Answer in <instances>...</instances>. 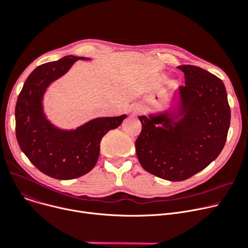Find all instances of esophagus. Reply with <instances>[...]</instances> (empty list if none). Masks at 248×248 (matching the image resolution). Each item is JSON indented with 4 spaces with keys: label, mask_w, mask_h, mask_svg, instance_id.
<instances>
[{
    "label": "esophagus",
    "mask_w": 248,
    "mask_h": 248,
    "mask_svg": "<svg viewBox=\"0 0 248 248\" xmlns=\"http://www.w3.org/2000/svg\"><path fill=\"white\" fill-rule=\"evenodd\" d=\"M134 112H135V114H138V113H140V112H141V108H136Z\"/></svg>",
    "instance_id": "34e87169"
}]
</instances>
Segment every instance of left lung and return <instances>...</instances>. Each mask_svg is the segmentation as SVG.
I'll return each instance as SVG.
<instances>
[{
	"instance_id": "obj_1",
	"label": "left lung",
	"mask_w": 248,
	"mask_h": 248,
	"mask_svg": "<svg viewBox=\"0 0 248 248\" xmlns=\"http://www.w3.org/2000/svg\"><path fill=\"white\" fill-rule=\"evenodd\" d=\"M179 87L168 110L139 116L135 147L143 169L169 181H183L207 167L222 151L230 125L223 82L192 65L178 67Z\"/></svg>"
}]
</instances>
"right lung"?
<instances>
[{"mask_svg":"<svg viewBox=\"0 0 248 248\" xmlns=\"http://www.w3.org/2000/svg\"><path fill=\"white\" fill-rule=\"evenodd\" d=\"M78 60L90 58L70 55L37 67L24 83L15 110L21 150L41 172L55 179H74L91 171L99 158L102 138L127 117L125 114L99 117L71 130L58 128L47 119L44 94Z\"/></svg>","mask_w":248,"mask_h":248,"instance_id":"1","label":"right lung"}]
</instances>
